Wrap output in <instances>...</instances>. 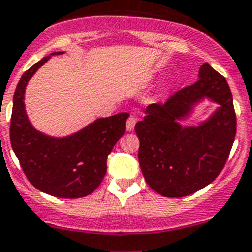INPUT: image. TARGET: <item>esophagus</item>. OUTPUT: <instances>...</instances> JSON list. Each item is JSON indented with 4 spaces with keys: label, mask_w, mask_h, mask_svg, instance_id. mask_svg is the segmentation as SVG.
<instances>
[{
    "label": "esophagus",
    "mask_w": 252,
    "mask_h": 252,
    "mask_svg": "<svg viewBox=\"0 0 252 252\" xmlns=\"http://www.w3.org/2000/svg\"><path fill=\"white\" fill-rule=\"evenodd\" d=\"M135 123H136V118L134 116H130L128 118V121H126V130L128 131H131L134 130V126H135Z\"/></svg>",
    "instance_id": "obj_1"
}]
</instances>
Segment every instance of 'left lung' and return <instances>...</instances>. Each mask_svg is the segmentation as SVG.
<instances>
[{"label":"left lung","instance_id":"obj_1","mask_svg":"<svg viewBox=\"0 0 252 252\" xmlns=\"http://www.w3.org/2000/svg\"><path fill=\"white\" fill-rule=\"evenodd\" d=\"M198 77L165 103L146 107V116L135 124L141 172L146 183L163 197L188 196L213 182L224 168L235 139L236 114L225 77L207 63ZM204 96L221 107L198 127L182 128L177 121Z\"/></svg>","mask_w":252,"mask_h":252}]
</instances>
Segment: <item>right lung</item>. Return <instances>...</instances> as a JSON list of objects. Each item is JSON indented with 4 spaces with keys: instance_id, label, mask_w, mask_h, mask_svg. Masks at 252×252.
<instances>
[{
    "instance_id": "1",
    "label": "right lung",
    "mask_w": 252,
    "mask_h": 252,
    "mask_svg": "<svg viewBox=\"0 0 252 252\" xmlns=\"http://www.w3.org/2000/svg\"><path fill=\"white\" fill-rule=\"evenodd\" d=\"M61 53H53L51 55ZM50 59L45 56L22 75L13 96L9 138L24 175L39 191L59 198L91 194L103 180L107 158L126 131L128 113L96 119L82 130L51 138L32 126L24 108L29 79Z\"/></svg>"
}]
</instances>
